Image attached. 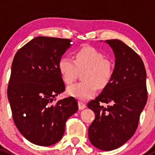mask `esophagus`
<instances>
[{
  "label": "esophagus",
  "instance_id": "obj_1",
  "mask_svg": "<svg viewBox=\"0 0 155 155\" xmlns=\"http://www.w3.org/2000/svg\"><path fill=\"white\" fill-rule=\"evenodd\" d=\"M85 107H86V105H85V104H84V103L82 102V101H79V109H85Z\"/></svg>",
  "mask_w": 155,
  "mask_h": 155
}]
</instances>
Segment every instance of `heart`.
<instances>
[{"mask_svg": "<svg viewBox=\"0 0 155 155\" xmlns=\"http://www.w3.org/2000/svg\"><path fill=\"white\" fill-rule=\"evenodd\" d=\"M75 60L64 56L59 60L58 69L66 84L76 79L79 71L85 70L83 82L68 87V94L82 101L94 96L97 87L104 89L109 85L114 73V64L110 59L104 58L102 52L91 46H84L75 52Z\"/></svg>", "mask_w": 155, "mask_h": 155, "instance_id": "obj_1", "label": "heart"}]
</instances>
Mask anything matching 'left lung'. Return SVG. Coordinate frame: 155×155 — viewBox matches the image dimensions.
Segmentation results:
<instances>
[{"label": "left lung", "mask_w": 155, "mask_h": 155, "mask_svg": "<svg viewBox=\"0 0 155 155\" xmlns=\"http://www.w3.org/2000/svg\"><path fill=\"white\" fill-rule=\"evenodd\" d=\"M106 43L115 54V69L109 85L87 103V107L95 113L88 138L96 148L112 151L134 136L148 92L146 71L140 56L121 40H108Z\"/></svg>", "instance_id": "obj_1"}]
</instances>
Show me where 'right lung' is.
<instances>
[{"mask_svg":"<svg viewBox=\"0 0 155 155\" xmlns=\"http://www.w3.org/2000/svg\"><path fill=\"white\" fill-rule=\"evenodd\" d=\"M71 40L37 37L18 50L7 87L12 118L31 143L48 146L63 137L67 120L78 110L73 97L54 103L65 91L59 60Z\"/></svg>","mask_w":155,"mask_h":155,"instance_id":"add662e5","label":"right lung"}]
</instances>
